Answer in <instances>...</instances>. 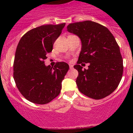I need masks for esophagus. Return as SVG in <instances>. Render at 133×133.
Here are the masks:
<instances>
[{"label":"esophagus","instance_id":"1","mask_svg":"<svg viewBox=\"0 0 133 133\" xmlns=\"http://www.w3.org/2000/svg\"><path fill=\"white\" fill-rule=\"evenodd\" d=\"M69 68H70V69H73V65H72V64H69Z\"/></svg>","mask_w":133,"mask_h":133}]
</instances>
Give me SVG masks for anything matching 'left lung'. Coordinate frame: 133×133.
<instances>
[{"label": "left lung", "mask_w": 133, "mask_h": 133, "mask_svg": "<svg viewBox=\"0 0 133 133\" xmlns=\"http://www.w3.org/2000/svg\"><path fill=\"white\" fill-rule=\"evenodd\" d=\"M68 31L81 40L82 48L75 69L79 91L95 100L104 98L118 86L122 77L123 60L120 48L107 28L90 21L70 24ZM90 63L88 70L79 64Z\"/></svg>", "instance_id": "8db88e82"}]
</instances>
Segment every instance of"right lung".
I'll use <instances>...</instances> for the list:
<instances>
[{
    "mask_svg": "<svg viewBox=\"0 0 133 133\" xmlns=\"http://www.w3.org/2000/svg\"><path fill=\"white\" fill-rule=\"evenodd\" d=\"M65 24L43 25L31 29L17 45L13 64V78L17 88L25 98L37 104L50 102L60 94L62 82L69 65L57 62L54 68L44 60L53 49L55 41Z\"/></svg>",
    "mask_w": 133,
    "mask_h": 133,
    "instance_id": "1",
    "label": "right lung"
}]
</instances>
